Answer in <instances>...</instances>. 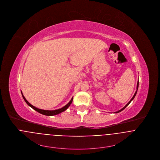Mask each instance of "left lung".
Listing matches in <instances>:
<instances>
[{"mask_svg": "<svg viewBox=\"0 0 160 160\" xmlns=\"http://www.w3.org/2000/svg\"><path fill=\"white\" fill-rule=\"evenodd\" d=\"M138 86H139V81H138V84H137V90L136 91V92H135L134 95H133L132 98H131V100H130V102H128V103H127V104H126V105H125V106H124V107H123V108L122 109H121L120 110H119V111H117V112H114V113H118V112H121V111H123V109H125V108H126V107H127V106L128 105H129V104H130V103L131 102V101H132V100L134 99V98L135 97V96H136V93H137V92H138Z\"/></svg>", "mask_w": 160, "mask_h": 160, "instance_id": "1", "label": "left lung"}]
</instances>
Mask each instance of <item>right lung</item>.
Returning <instances> with one entry per match:
<instances>
[{"label":"right lung","mask_w":160,"mask_h":160,"mask_svg":"<svg viewBox=\"0 0 160 160\" xmlns=\"http://www.w3.org/2000/svg\"><path fill=\"white\" fill-rule=\"evenodd\" d=\"M21 93H22V97H23V98H24V101L26 102L29 105L30 107H31L32 109H33L34 110H35L36 111H37L38 112H39V113H40V114H43V115H45V116H54V115H57V114H60V113H61V112H63V111H65L67 109H68V108L70 106V104H72V102H73V97H72V98L71 99V100L70 101V102L67 104V105H65V106H63V108H60V109H56V110H52V111H49V110H43V109H38V108H36V107H35V106H33V105H32L30 103H29V102H28L27 100H26V98L24 97V96L23 95V94H22V93L21 92Z\"/></svg>","instance_id":"1"}]
</instances>
